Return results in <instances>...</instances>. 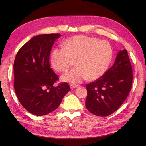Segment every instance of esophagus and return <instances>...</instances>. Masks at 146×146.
<instances>
[{
	"instance_id": "obj_1",
	"label": "esophagus",
	"mask_w": 146,
	"mask_h": 146,
	"mask_svg": "<svg viewBox=\"0 0 146 146\" xmlns=\"http://www.w3.org/2000/svg\"><path fill=\"white\" fill-rule=\"evenodd\" d=\"M78 86V85H75V84H70V87L71 89H74V88H77Z\"/></svg>"
}]
</instances>
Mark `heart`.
I'll return each mask as SVG.
<instances>
[{"label": "heart", "mask_w": 146, "mask_h": 146, "mask_svg": "<svg viewBox=\"0 0 146 146\" xmlns=\"http://www.w3.org/2000/svg\"><path fill=\"white\" fill-rule=\"evenodd\" d=\"M61 47L53 50L51 63L54 68L66 72L75 64L77 66L61 77V80L80 83L87 78L95 80L107 71L113 58V50L105 41L85 35H77L64 41Z\"/></svg>", "instance_id": "obj_1"}]
</instances>
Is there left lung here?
<instances>
[{"instance_id":"8db88e82","label":"left lung","mask_w":146,"mask_h":146,"mask_svg":"<svg viewBox=\"0 0 146 146\" xmlns=\"http://www.w3.org/2000/svg\"><path fill=\"white\" fill-rule=\"evenodd\" d=\"M132 72L127 50H121L112 67L100 78L86 85V109L102 117L115 112L130 93L133 81Z\"/></svg>"}]
</instances>
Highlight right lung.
Instances as JSON below:
<instances>
[{
	"mask_svg": "<svg viewBox=\"0 0 146 146\" xmlns=\"http://www.w3.org/2000/svg\"><path fill=\"white\" fill-rule=\"evenodd\" d=\"M60 33L39 35L17 52L15 60L14 88L23 107L33 115L42 116L59 107L70 88L66 82L54 86L59 77L50 66L53 44Z\"/></svg>",
	"mask_w": 146,
	"mask_h": 146,
	"instance_id": "add662e5",
	"label": "right lung"
}]
</instances>
